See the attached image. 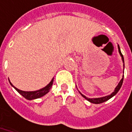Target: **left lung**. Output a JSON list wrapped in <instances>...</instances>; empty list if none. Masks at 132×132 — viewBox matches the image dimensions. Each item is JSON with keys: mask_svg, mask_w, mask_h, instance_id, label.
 I'll return each instance as SVG.
<instances>
[{"mask_svg": "<svg viewBox=\"0 0 132 132\" xmlns=\"http://www.w3.org/2000/svg\"><path fill=\"white\" fill-rule=\"evenodd\" d=\"M118 52H119L120 55L121 56V58H122V61L123 62V73H124V69H125V62H124V57H123V55H122L121 53V51H120V48L119 45H118ZM123 78H124V75H122V78L121 79V80L120 81V82L118 83V84L117 85V86L115 88V90H113V93H111V94L108 95H106V96H104V97H95V98H88V97H86L85 95H84L82 93H81L80 91H79V93L82 95V97H84L86 100H87L88 102H91V103H93V104H100V103H102V102H104L109 100L112 97H113L114 95H116V93L119 91V90L121 88L122 86V82H123Z\"/></svg>", "mask_w": 132, "mask_h": 132, "instance_id": "1", "label": "left lung"}]
</instances>
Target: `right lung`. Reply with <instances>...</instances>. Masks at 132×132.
Listing matches in <instances>:
<instances>
[{"label": "right lung", "instance_id": "obj_1", "mask_svg": "<svg viewBox=\"0 0 132 132\" xmlns=\"http://www.w3.org/2000/svg\"><path fill=\"white\" fill-rule=\"evenodd\" d=\"M53 81H54V77L52 79V80L50 81L49 84H47L45 87L41 88V89H39V90H34V91H25V90H20L19 88H17L16 87H15V86L10 82V79H9V82H10V84H11V86H13V87L16 89V90L18 91L23 97H25L26 99L29 100L37 99V98L43 97L44 95L47 94V93L50 91V88H51V87L53 86Z\"/></svg>", "mask_w": 132, "mask_h": 132}]
</instances>
